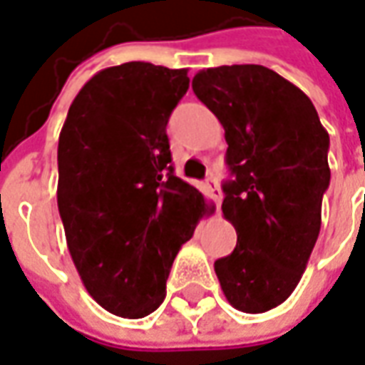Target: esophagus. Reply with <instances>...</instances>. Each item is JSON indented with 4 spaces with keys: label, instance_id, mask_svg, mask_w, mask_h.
I'll return each mask as SVG.
<instances>
[{
    "label": "esophagus",
    "instance_id": "obj_1",
    "mask_svg": "<svg viewBox=\"0 0 365 365\" xmlns=\"http://www.w3.org/2000/svg\"><path fill=\"white\" fill-rule=\"evenodd\" d=\"M207 187H208V190H210V195H212V198H215L216 207L220 208V200H222V190H220V187H218L216 178L208 177L207 178Z\"/></svg>",
    "mask_w": 365,
    "mask_h": 365
}]
</instances>
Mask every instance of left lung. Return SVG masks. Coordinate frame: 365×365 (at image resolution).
<instances>
[{
    "mask_svg": "<svg viewBox=\"0 0 365 365\" xmlns=\"http://www.w3.org/2000/svg\"><path fill=\"white\" fill-rule=\"evenodd\" d=\"M192 91L225 127L222 215L235 250L215 262L236 310L262 314L294 292L322 225L330 137L308 95L262 65L202 69Z\"/></svg>",
    "mask_w": 365,
    "mask_h": 365,
    "instance_id": "left-lung-1",
    "label": "left lung"
}]
</instances>
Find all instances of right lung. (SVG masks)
I'll list each match as a JSON object with an SVG mask.
<instances>
[{"instance_id":"1","label":"right lung","mask_w":365,"mask_h":365,"mask_svg":"<svg viewBox=\"0 0 365 365\" xmlns=\"http://www.w3.org/2000/svg\"><path fill=\"white\" fill-rule=\"evenodd\" d=\"M187 69L107 67L73 99L57 147V207L73 264L93 300L145 318L167 296L180 246L215 205L175 175L167 123Z\"/></svg>"}]
</instances>
